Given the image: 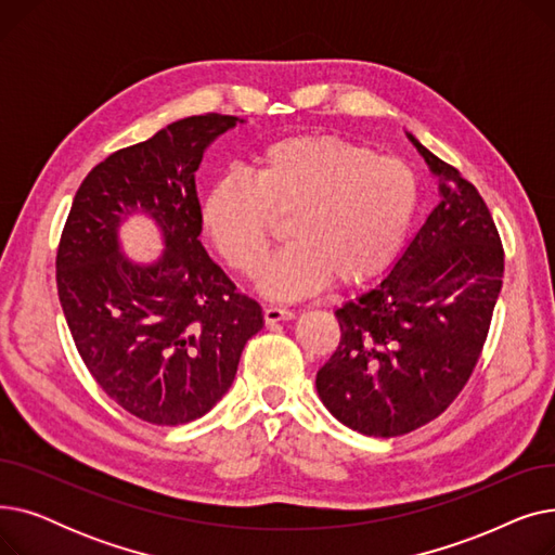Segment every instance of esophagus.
<instances>
[{
  "label": "esophagus",
  "mask_w": 555,
  "mask_h": 555,
  "mask_svg": "<svg viewBox=\"0 0 555 555\" xmlns=\"http://www.w3.org/2000/svg\"><path fill=\"white\" fill-rule=\"evenodd\" d=\"M266 322L268 324H276V322H285V319H295V312L287 310V308H279V306H268L266 308Z\"/></svg>",
  "instance_id": "esophagus-1"
}]
</instances>
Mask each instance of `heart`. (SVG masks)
Segmentation results:
<instances>
[{"label":"heart","mask_w":555,"mask_h":555,"mask_svg":"<svg viewBox=\"0 0 555 555\" xmlns=\"http://www.w3.org/2000/svg\"><path fill=\"white\" fill-rule=\"evenodd\" d=\"M421 197L414 168L337 134H295L254 153L247 178L227 172L199 199V224L229 266L249 276L287 218V247L258 272L272 299L380 274L410 231Z\"/></svg>","instance_id":"1"}]
</instances>
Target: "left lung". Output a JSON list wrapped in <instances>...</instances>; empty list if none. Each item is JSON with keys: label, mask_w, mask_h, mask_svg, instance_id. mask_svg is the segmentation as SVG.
I'll use <instances>...</instances> for the list:
<instances>
[{"label": "left lung", "mask_w": 555, "mask_h": 555, "mask_svg": "<svg viewBox=\"0 0 555 555\" xmlns=\"http://www.w3.org/2000/svg\"><path fill=\"white\" fill-rule=\"evenodd\" d=\"M406 137L439 178L441 202L389 274L335 310L339 346L314 383L339 423L383 439L434 421L468 383L504 276L479 191Z\"/></svg>", "instance_id": "1"}]
</instances>
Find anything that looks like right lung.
Segmentation results:
<instances>
[{"instance_id":"right-lung-1","label":"right lung","mask_w":555,"mask_h":555,"mask_svg":"<svg viewBox=\"0 0 555 555\" xmlns=\"http://www.w3.org/2000/svg\"><path fill=\"white\" fill-rule=\"evenodd\" d=\"M238 116H186L149 141L112 153L76 191L55 256L57 297L78 353L99 387L132 416L182 425L229 391L243 348L262 328L260 306L199 243L195 170ZM160 229L153 263L125 258L124 219Z\"/></svg>"}]
</instances>
